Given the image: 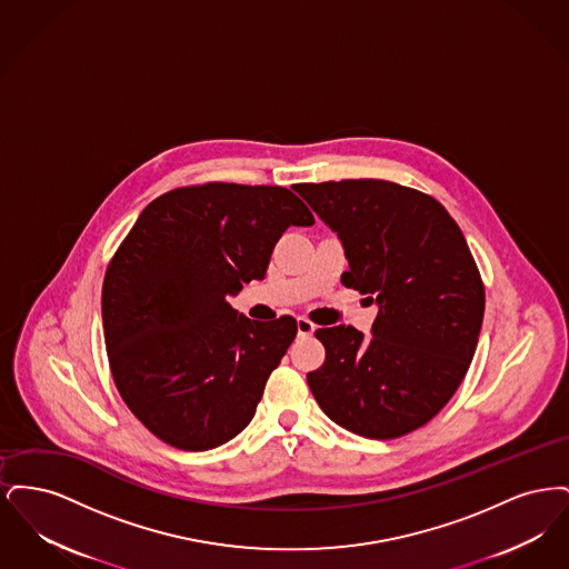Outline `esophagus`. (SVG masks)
Wrapping results in <instances>:
<instances>
[{
	"label": "esophagus",
	"mask_w": 569,
	"mask_h": 569,
	"mask_svg": "<svg viewBox=\"0 0 569 569\" xmlns=\"http://www.w3.org/2000/svg\"><path fill=\"white\" fill-rule=\"evenodd\" d=\"M297 328L298 337H311L316 332V326L311 325L307 318H298Z\"/></svg>",
	"instance_id": "obj_1"
}]
</instances>
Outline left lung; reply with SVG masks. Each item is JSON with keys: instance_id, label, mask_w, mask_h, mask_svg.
<instances>
[{"instance_id": "1", "label": "left lung", "mask_w": 569, "mask_h": 569, "mask_svg": "<svg viewBox=\"0 0 569 569\" xmlns=\"http://www.w3.org/2000/svg\"><path fill=\"white\" fill-rule=\"evenodd\" d=\"M295 190L341 241V281L371 295V335L316 330L325 365L307 381L326 416L369 439L427 425L457 392L478 346L485 286L457 221L431 196L378 179Z\"/></svg>"}]
</instances>
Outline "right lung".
<instances>
[{
  "label": "right lung",
  "mask_w": 569,
  "mask_h": 569,
  "mask_svg": "<svg viewBox=\"0 0 569 569\" xmlns=\"http://www.w3.org/2000/svg\"><path fill=\"white\" fill-rule=\"evenodd\" d=\"M316 219L277 186L207 183L156 198L102 286L110 371L126 406L166 443L200 452L243 431L297 320H249L228 305L264 279L274 243Z\"/></svg>",
  "instance_id": "1"
}]
</instances>
